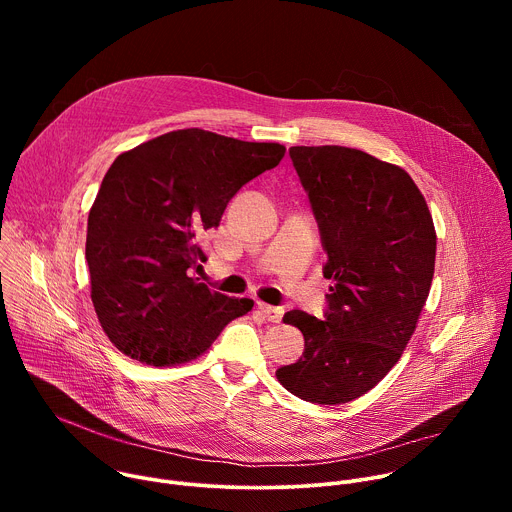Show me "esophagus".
Segmentation results:
<instances>
[{
	"instance_id": "obj_1",
	"label": "esophagus",
	"mask_w": 512,
	"mask_h": 512,
	"mask_svg": "<svg viewBox=\"0 0 512 512\" xmlns=\"http://www.w3.org/2000/svg\"><path fill=\"white\" fill-rule=\"evenodd\" d=\"M257 310H259V314L265 318V320H269V322H279L281 320V316H283V310L281 308H275V306H269V304H257Z\"/></svg>"
}]
</instances>
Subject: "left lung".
Here are the masks:
<instances>
[{"mask_svg":"<svg viewBox=\"0 0 512 512\" xmlns=\"http://www.w3.org/2000/svg\"><path fill=\"white\" fill-rule=\"evenodd\" d=\"M289 158L308 192L332 279L324 320L283 316L304 334L298 362L275 371L296 397L348 403L401 358L429 296L435 231L423 194L399 166L342 145H296Z\"/></svg>","mask_w":512,"mask_h":512,"instance_id":"8db88e82","label":"left lung"}]
</instances>
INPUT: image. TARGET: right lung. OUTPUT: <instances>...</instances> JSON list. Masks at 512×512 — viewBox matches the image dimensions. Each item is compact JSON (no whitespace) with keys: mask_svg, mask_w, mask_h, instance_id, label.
<instances>
[{"mask_svg":"<svg viewBox=\"0 0 512 512\" xmlns=\"http://www.w3.org/2000/svg\"><path fill=\"white\" fill-rule=\"evenodd\" d=\"M283 154L279 143L192 127L117 156L89 212L87 263L95 312L123 354L174 367L253 308L188 271L206 261L200 237L218 227L229 200Z\"/></svg>","mask_w":512,"mask_h":512,"instance_id":"obj_1","label":"right lung"}]
</instances>
